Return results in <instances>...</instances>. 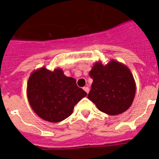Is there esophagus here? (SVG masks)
<instances>
[{
  "label": "esophagus",
  "mask_w": 159,
  "mask_h": 159,
  "mask_svg": "<svg viewBox=\"0 0 159 159\" xmlns=\"http://www.w3.org/2000/svg\"><path fill=\"white\" fill-rule=\"evenodd\" d=\"M84 90L87 92V93H88V92H89V88H88V87H84Z\"/></svg>",
  "instance_id": "1"
}]
</instances>
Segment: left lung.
<instances>
[{
  "label": "left lung",
  "instance_id": "obj_1",
  "mask_svg": "<svg viewBox=\"0 0 159 159\" xmlns=\"http://www.w3.org/2000/svg\"><path fill=\"white\" fill-rule=\"evenodd\" d=\"M93 80L88 98L100 111L110 116L123 113L131 106L136 87L129 67L115 60L97 61L89 72Z\"/></svg>",
  "mask_w": 159,
  "mask_h": 159
}]
</instances>
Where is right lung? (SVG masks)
Returning a JSON list of instances; mask_svg holds the SVG:
<instances>
[{
    "mask_svg": "<svg viewBox=\"0 0 159 159\" xmlns=\"http://www.w3.org/2000/svg\"><path fill=\"white\" fill-rule=\"evenodd\" d=\"M86 95L75 79L66 76L61 68L52 71L45 67L38 68L31 73L27 83L31 107L39 117L51 123L71 116L75 105Z\"/></svg>",
    "mask_w": 159,
    "mask_h": 159,
    "instance_id": "add662e5",
    "label": "right lung"
}]
</instances>
